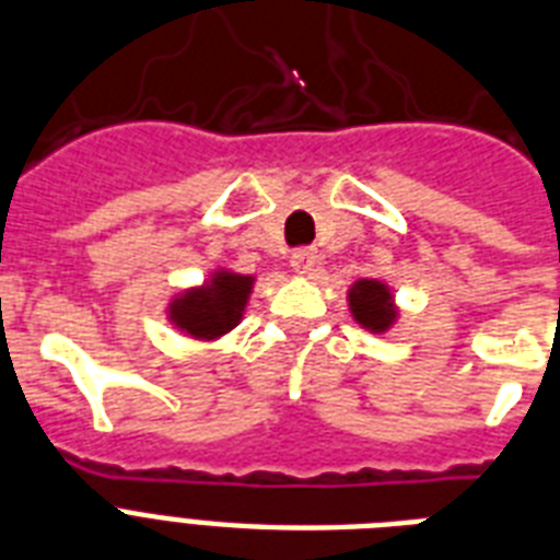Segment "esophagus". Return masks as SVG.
Returning a JSON list of instances; mask_svg holds the SVG:
<instances>
[{"label":"esophagus","instance_id":"esophagus-1","mask_svg":"<svg viewBox=\"0 0 560 560\" xmlns=\"http://www.w3.org/2000/svg\"><path fill=\"white\" fill-rule=\"evenodd\" d=\"M315 262H317V252L315 248H298V252L292 254V268L294 271H298V275H308V271H312V268H315Z\"/></svg>","mask_w":560,"mask_h":560}]
</instances>
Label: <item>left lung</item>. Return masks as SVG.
Listing matches in <instances>:
<instances>
[{
  "mask_svg": "<svg viewBox=\"0 0 560 560\" xmlns=\"http://www.w3.org/2000/svg\"><path fill=\"white\" fill-rule=\"evenodd\" d=\"M350 306L358 324L373 329V332H384L396 320L390 292L378 280H358L350 289Z\"/></svg>",
  "mask_w": 560,
  "mask_h": 560,
  "instance_id": "8db88e82",
  "label": "left lung"
}]
</instances>
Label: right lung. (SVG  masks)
<instances>
[{"label": "right lung", "instance_id": "1", "mask_svg": "<svg viewBox=\"0 0 560 560\" xmlns=\"http://www.w3.org/2000/svg\"><path fill=\"white\" fill-rule=\"evenodd\" d=\"M252 283V277L217 271L208 285L176 298L170 306V317L178 329H185L194 338H208V341L219 338L240 324Z\"/></svg>", "mask_w": 560, "mask_h": 560}]
</instances>
